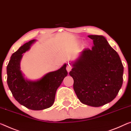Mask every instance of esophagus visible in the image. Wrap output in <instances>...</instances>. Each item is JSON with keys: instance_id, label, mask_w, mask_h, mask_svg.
I'll return each mask as SVG.
<instances>
[{"instance_id": "obj_1", "label": "esophagus", "mask_w": 131, "mask_h": 131, "mask_svg": "<svg viewBox=\"0 0 131 131\" xmlns=\"http://www.w3.org/2000/svg\"><path fill=\"white\" fill-rule=\"evenodd\" d=\"M72 67L70 65H67V67H66V69H67V71L68 72H70L71 70Z\"/></svg>"}]
</instances>
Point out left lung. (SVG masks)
Segmentation results:
<instances>
[{
	"label": "left lung",
	"instance_id": "8db88e82",
	"mask_svg": "<svg viewBox=\"0 0 131 131\" xmlns=\"http://www.w3.org/2000/svg\"><path fill=\"white\" fill-rule=\"evenodd\" d=\"M94 46L85 49L69 72L82 104L98 107L116 97L123 82L124 67L118 54L104 36L90 35Z\"/></svg>",
	"mask_w": 131,
	"mask_h": 131
}]
</instances>
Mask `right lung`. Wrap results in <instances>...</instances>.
Returning <instances> with one entry per match:
<instances>
[{
	"instance_id": "add662e5",
	"label": "right lung",
	"mask_w": 131,
	"mask_h": 131,
	"mask_svg": "<svg viewBox=\"0 0 131 131\" xmlns=\"http://www.w3.org/2000/svg\"><path fill=\"white\" fill-rule=\"evenodd\" d=\"M35 40L21 46L12 54L7 66V82L15 100L27 108L42 110L53 105L57 88L67 75V65L57 71L50 72L36 81L25 79L20 70L23 54L29 50Z\"/></svg>"
}]
</instances>
